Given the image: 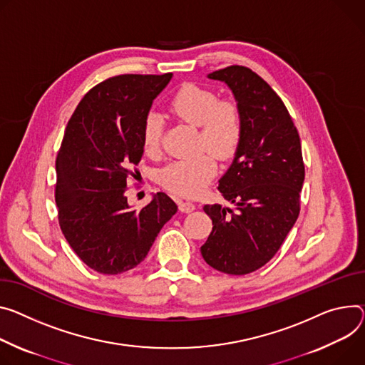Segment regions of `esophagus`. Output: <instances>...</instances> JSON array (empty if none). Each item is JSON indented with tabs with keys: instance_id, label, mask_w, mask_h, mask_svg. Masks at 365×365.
Masks as SVG:
<instances>
[{
	"instance_id": "esophagus-1",
	"label": "esophagus",
	"mask_w": 365,
	"mask_h": 365,
	"mask_svg": "<svg viewBox=\"0 0 365 365\" xmlns=\"http://www.w3.org/2000/svg\"><path fill=\"white\" fill-rule=\"evenodd\" d=\"M179 210L182 212H192L195 210V204L190 202V201H186V200H180L179 201Z\"/></svg>"
}]
</instances>
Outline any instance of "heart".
I'll return each mask as SVG.
<instances>
[{
    "label": "heart",
    "instance_id": "obj_1",
    "mask_svg": "<svg viewBox=\"0 0 365 365\" xmlns=\"http://www.w3.org/2000/svg\"><path fill=\"white\" fill-rule=\"evenodd\" d=\"M172 113L200 129V148H208L192 158L176 160L161 170L160 183L173 193L195 196L201 193L217 176L220 160L233 158L243 137V115L240 106L225 98L218 101V94L197 84L182 86L170 101ZM164 120L163 116L150 112L143 126V145L147 154H157L161 147Z\"/></svg>",
    "mask_w": 365,
    "mask_h": 365
}]
</instances>
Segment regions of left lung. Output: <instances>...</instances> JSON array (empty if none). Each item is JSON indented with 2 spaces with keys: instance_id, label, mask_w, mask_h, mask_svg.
<instances>
[{
  "instance_id": "left-lung-1",
  "label": "left lung",
  "mask_w": 365,
  "mask_h": 365,
  "mask_svg": "<svg viewBox=\"0 0 365 365\" xmlns=\"http://www.w3.org/2000/svg\"><path fill=\"white\" fill-rule=\"evenodd\" d=\"M208 78L233 91L243 115V137L218 180V190L236 210L204 207L212 231L201 253L220 272L246 275L275 256L300 214L302 143L281 97L250 68L231 65Z\"/></svg>"
}]
</instances>
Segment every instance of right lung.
Instances as JSON below:
<instances>
[{"instance_id": "1", "label": "right lung", "mask_w": 365, "mask_h": 365, "mask_svg": "<svg viewBox=\"0 0 365 365\" xmlns=\"http://www.w3.org/2000/svg\"><path fill=\"white\" fill-rule=\"evenodd\" d=\"M172 77L108 78L81 98L65 128L56 157L58 220L73 250L96 272L118 275L135 268L178 211L164 192L140 211L125 195L144 154L145 116Z\"/></svg>"}]
</instances>
